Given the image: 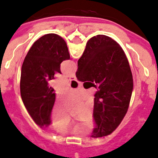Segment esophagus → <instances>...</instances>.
Returning a JSON list of instances; mask_svg holds the SVG:
<instances>
[{"label":"esophagus","instance_id":"1","mask_svg":"<svg viewBox=\"0 0 158 158\" xmlns=\"http://www.w3.org/2000/svg\"><path fill=\"white\" fill-rule=\"evenodd\" d=\"M69 79H70V80H76V76H75V74H71V75L69 76Z\"/></svg>","mask_w":158,"mask_h":158}]
</instances>
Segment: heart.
Segmentation results:
<instances>
[{"label": "heart", "instance_id": "obj_1", "mask_svg": "<svg viewBox=\"0 0 158 158\" xmlns=\"http://www.w3.org/2000/svg\"><path fill=\"white\" fill-rule=\"evenodd\" d=\"M86 123L88 125H91L93 124V118H89L87 120ZM55 124H56V126L57 129L61 132L67 133L69 132V131H74V130H78L75 125L72 122L71 119L69 116V115H65L60 118H56L55 119Z\"/></svg>", "mask_w": 158, "mask_h": 158}]
</instances>
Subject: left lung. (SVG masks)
Wrapping results in <instances>:
<instances>
[{
  "label": "left lung",
  "mask_w": 158,
  "mask_h": 158,
  "mask_svg": "<svg viewBox=\"0 0 158 158\" xmlns=\"http://www.w3.org/2000/svg\"><path fill=\"white\" fill-rule=\"evenodd\" d=\"M69 59L65 41L55 33L41 37L28 51L21 67V98L33 120L43 128L50 125L56 101L49 84L60 72V63Z\"/></svg>",
  "instance_id": "obj_1"
}]
</instances>
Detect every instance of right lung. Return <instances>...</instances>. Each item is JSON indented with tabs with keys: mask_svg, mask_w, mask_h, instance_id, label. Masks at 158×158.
<instances>
[{
	"mask_svg": "<svg viewBox=\"0 0 158 158\" xmlns=\"http://www.w3.org/2000/svg\"><path fill=\"white\" fill-rule=\"evenodd\" d=\"M76 77L79 81L99 84L94 94L97 127L92 137L110 135L126 115L134 89L130 64L121 47L106 35L89 39L78 61Z\"/></svg>",
	"mask_w": 158,
	"mask_h": 158,
	"instance_id": "add662e5",
	"label": "right lung"
}]
</instances>
